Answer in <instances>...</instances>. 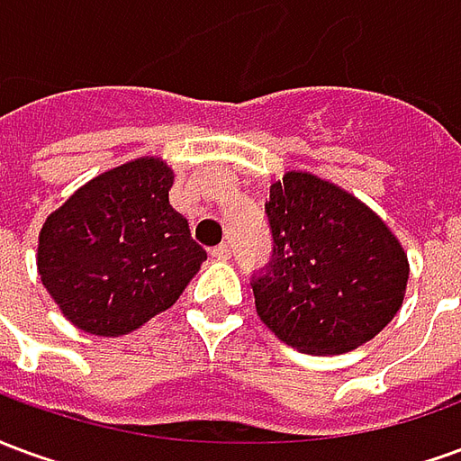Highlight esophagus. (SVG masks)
<instances>
[{"instance_id":"1","label":"esophagus","mask_w":461,"mask_h":461,"mask_svg":"<svg viewBox=\"0 0 461 461\" xmlns=\"http://www.w3.org/2000/svg\"><path fill=\"white\" fill-rule=\"evenodd\" d=\"M210 254H212V259H217V261H227V259H230L231 249H230V247H227V244H220V247H214V249H212Z\"/></svg>"}]
</instances>
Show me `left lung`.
I'll use <instances>...</instances> for the list:
<instances>
[{
    "instance_id": "8db88e82",
    "label": "left lung",
    "mask_w": 461,
    "mask_h": 461,
    "mask_svg": "<svg viewBox=\"0 0 461 461\" xmlns=\"http://www.w3.org/2000/svg\"><path fill=\"white\" fill-rule=\"evenodd\" d=\"M274 259L254 276L264 326L309 356H340L375 339L405 299L410 261L375 212L319 175L271 185Z\"/></svg>"
}]
</instances>
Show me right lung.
Returning a JSON list of instances; mask_svg holds the SVG:
<instances>
[{"label":"right lung","mask_w":461,"mask_h":461,"mask_svg":"<svg viewBox=\"0 0 461 461\" xmlns=\"http://www.w3.org/2000/svg\"><path fill=\"white\" fill-rule=\"evenodd\" d=\"M175 172L155 155L101 172L46 217L36 267L76 329L118 339L167 311L207 251L172 210Z\"/></svg>","instance_id":"right-lung-1"}]
</instances>
